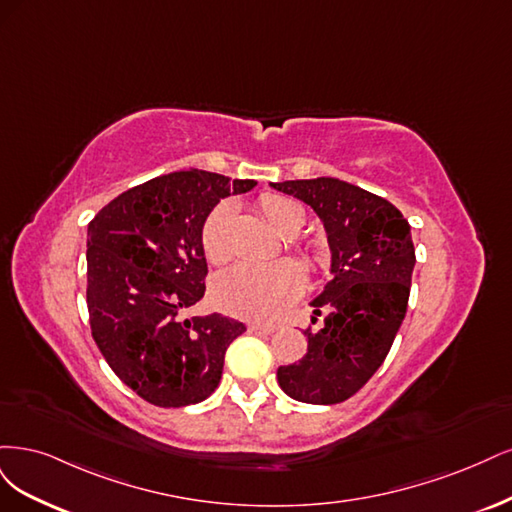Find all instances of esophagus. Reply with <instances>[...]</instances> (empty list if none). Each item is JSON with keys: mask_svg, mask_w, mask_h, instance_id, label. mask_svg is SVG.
Returning <instances> with one entry per match:
<instances>
[{"mask_svg": "<svg viewBox=\"0 0 512 512\" xmlns=\"http://www.w3.org/2000/svg\"><path fill=\"white\" fill-rule=\"evenodd\" d=\"M249 332L257 334V336H270L276 332V327L274 325H251Z\"/></svg>", "mask_w": 512, "mask_h": 512, "instance_id": "1", "label": "esophagus"}]
</instances>
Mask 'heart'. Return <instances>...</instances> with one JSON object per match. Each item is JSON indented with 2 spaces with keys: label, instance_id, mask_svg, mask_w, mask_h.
<instances>
[{
  "label": "heart",
  "instance_id": "obj_1",
  "mask_svg": "<svg viewBox=\"0 0 512 512\" xmlns=\"http://www.w3.org/2000/svg\"><path fill=\"white\" fill-rule=\"evenodd\" d=\"M266 221L278 234H287L293 227H302L304 212L289 197L266 193L257 200ZM232 204H219L202 227V249L210 263H225L232 255L229 246V221H232ZM310 266H319L321 257H308ZM302 289V272L291 261H274L255 266L240 263L223 272L212 285V300L223 312L246 321H268L280 310L291 304Z\"/></svg>",
  "mask_w": 512,
  "mask_h": 512
}]
</instances>
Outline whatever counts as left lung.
Here are the masks:
<instances>
[{
	"label": "left lung",
	"instance_id": "1",
	"mask_svg": "<svg viewBox=\"0 0 512 512\" xmlns=\"http://www.w3.org/2000/svg\"><path fill=\"white\" fill-rule=\"evenodd\" d=\"M319 214L334 278L310 302L308 353L280 366L278 385L306 404L349 400L381 368L406 317L415 246L410 225L391 202L338 178L270 183Z\"/></svg>",
	"mask_w": 512,
	"mask_h": 512
}]
</instances>
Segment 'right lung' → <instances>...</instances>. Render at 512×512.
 <instances>
[{
    "label": "right lung",
    "instance_id": "right-lung-1",
    "mask_svg": "<svg viewBox=\"0 0 512 512\" xmlns=\"http://www.w3.org/2000/svg\"><path fill=\"white\" fill-rule=\"evenodd\" d=\"M255 180L185 170L131 187L87 229L91 334L112 372L142 400L180 408L217 389L227 346L244 323L219 312L180 319L204 298L202 227L227 195Z\"/></svg>",
    "mask_w": 512,
    "mask_h": 512
}]
</instances>
